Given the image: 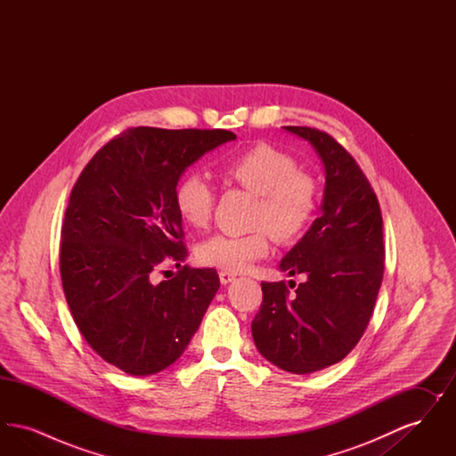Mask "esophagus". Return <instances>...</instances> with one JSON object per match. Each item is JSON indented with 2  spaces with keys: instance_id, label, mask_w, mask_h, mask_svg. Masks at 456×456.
Returning a JSON list of instances; mask_svg holds the SVG:
<instances>
[{
  "instance_id": "esophagus-1",
  "label": "esophagus",
  "mask_w": 456,
  "mask_h": 456,
  "mask_svg": "<svg viewBox=\"0 0 456 456\" xmlns=\"http://www.w3.org/2000/svg\"><path fill=\"white\" fill-rule=\"evenodd\" d=\"M218 279H220L222 285H227V283L236 281V273H232V272H224V270H222V272L218 273Z\"/></svg>"
}]
</instances>
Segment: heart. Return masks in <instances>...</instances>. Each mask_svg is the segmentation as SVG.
<instances>
[{"mask_svg": "<svg viewBox=\"0 0 456 456\" xmlns=\"http://www.w3.org/2000/svg\"><path fill=\"white\" fill-rule=\"evenodd\" d=\"M222 173L229 181L260 196L255 224L265 229L244 236L214 234L201 240L196 248V258L201 265L224 272H242L268 253L266 228L281 242H292L303 236L314 217L318 193L314 181L299 173L290 155L258 143L231 157L222 166ZM214 200L210 183L200 173H186L175 183L174 207L190 227L201 229L208 224Z\"/></svg>", "mask_w": 456, "mask_h": 456, "instance_id": "b5f03b06", "label": "heart"}]
</instances>
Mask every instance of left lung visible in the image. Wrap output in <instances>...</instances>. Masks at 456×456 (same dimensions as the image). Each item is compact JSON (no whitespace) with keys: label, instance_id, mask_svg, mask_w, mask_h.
Listing matches in <instances>:
<instances>
[{"label":"left lung","instance_id":"8db88e82","mask_svg":"<svg viewBox=\"0 0 456 456\" xmlns=\"http://www.w3.org/2000/svg\"><path fill=\"white\" fill-rule=\"evenodd\" d=\"M305 140L323 162L322 216L283 256L289 277L303 273L294 296L283 282H263L255 346L273 366L311 374L342 361L361 340L383 270V217L368 177L325 131L283 126Z\"/></svg>","mask_w":456,"mask_h":456}]
</instances>
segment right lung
<instances>
[{
	"label": "right lung",
	"mask_w": 456,
	"mask_h": 456,
	"mask_svg": "<svg viewBox=\"0 0 456 456\" xmlns=\"http://www.w3.org/2000/svg\"><path fill=\"white\" fill-rule=\"evenodd\" d=\"M232 140L227 130L138 126L95 153L71 190L60 256L66 303L88 346L130 376L174 364L217 294L214 268L184 265L171 281L152 279L166 256L186 258L175 183Z\"/></svg>",
	"instance_id": "right-lung-1"
}]
</instances>
